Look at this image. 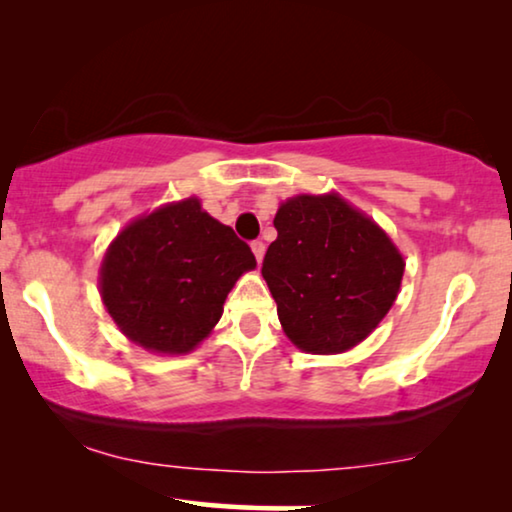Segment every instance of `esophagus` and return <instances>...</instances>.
Returning a JSON list of instances; mask_svg holds the SVG:
<instances>
[{
    "label": "esophagus",
    "instance_id": "34e87169",
    "mask_svg": "<svg viewBox=\"0 0 512 512\" xmlns=\"http://www.w3.org/2000/svg\"><path fill=\"white\" fill-rule=\"evenodd\" d=\"M251 251H254V256H256V261L261 263L263 261V254H265V244L261 242V240H256V242H251Z\"/></svg>",
    "mask_w": 512,
    "mask_h": 512
}]
</instances>
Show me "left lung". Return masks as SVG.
Returning a JSON list of instances; mask_svg holds the SVG:
<instances>
[{"label": "left lung", "instance_id": "obj_1", "mask_svg": "<svg viewBox=\"0 0 512 512\" xmlns=\"http://www.w3.org/2000/svg\"><path fill=\"white\" fill-rule=\"evenodd\" d=\"M275 228L261 272L293 345L340 354L366 340L401 289L405 263L389 235L338 193L282 202Z\"/></svg>", "mask_w": 512, "mask_h": 512}]
</instances>
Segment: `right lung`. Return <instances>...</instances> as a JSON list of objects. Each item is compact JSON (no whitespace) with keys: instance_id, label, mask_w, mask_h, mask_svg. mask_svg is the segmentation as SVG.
<instances>
[{"instance_id":"1","label":"right lung","mask_w":512,"mask_h":512,"mask_svg":"<svg viewBox=\"0 0 512 512\" xmlns=\"http://www.w3.org/2000/svg\"><path fill=\"white\" fill-rule=\"evenodd\" d=\"M254 268L249 244L202 212L198 198H186L118 233L104 254L100 293L139 347L186 354L207 338L230 289Z\"/></svg>"}]
</instances>
